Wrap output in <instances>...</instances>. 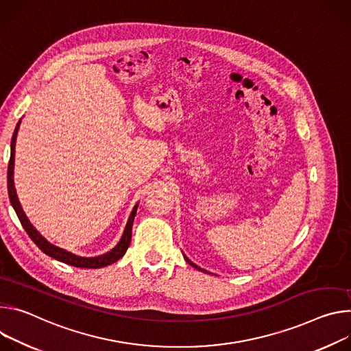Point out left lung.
<instances>
[{
	"label": "left lung",
	"mask_w": 351,
	"mask_h": 351,
	"mask_svg": "<svg viewBox=\"0 0 351 351\" xmlns=\"http://www.w3.org/2000/svg\"><path fill=\"white\" fill-rule=\"evenodd\" d=\"M184 258H185V261H186V262H188V263H189V265H192V266H193V267H195V269H198V270H201V271H206V270H204V269H201V267H199V266H197V265H195V263H192V262H191V261H189V259H188V258H186V256H185V255H184Z\"/></svg>",
	"instance_id": "8db88e82"
}]
</instances>
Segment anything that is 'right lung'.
<instances>
[{"label":"right lung","instance_id":"add662e5","mask_svg":"<svg viewBox=\"0 0 351 351\" xmlns=\"http://www.w3.org/2000/svg\"><path fill=\"white\" fill-rule=\"evenodd\" d=\"M19 124L21 121L16 124V128L14 131V135H12V141H11V158H10V163H8V195H10V201H11V205L12 208L15 209L18 217H19V221L21 224L23 226L25 231L27 232V236L32 239V241L40 248L46 255L60 261V262H64L66 265H71V266H76V267H86V269H97V267H104L107 265H111L114 262L119 261L120 258H123L131 244V236H132V224H134V219H135V215H136V209H138V204L134 206L131 215H130V219L127 221V226L124 228V232H123V237L121 240L119 241V244H117L111 251L103 254V255H99V256H93V258H85V256H80V255H75L72 252H68L66 250H62L57 245H53L51 243H49L40 232H38L33 224L29 221V219L26 217L21 204H19V199H18V195H16V191H15V185H14V163H15V141H16V135H18V130H19Z\"/></svg>","mask_w":351,"mask_h":351}]
</instances>
